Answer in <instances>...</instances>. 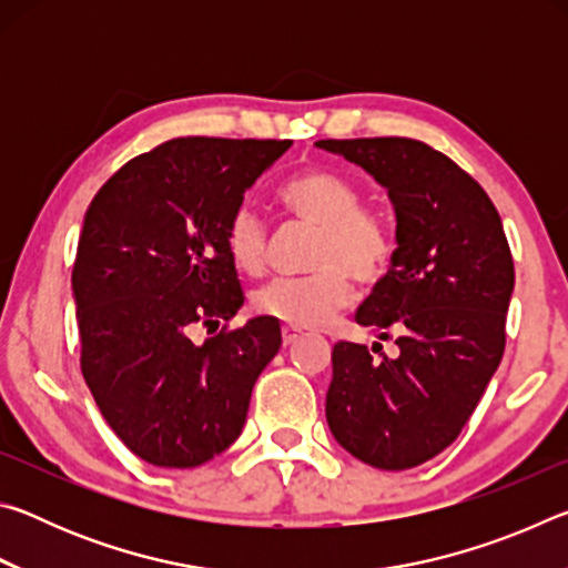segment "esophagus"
<instances>
[{
  "instance_id": "1",
  "label": "esophagus",
  "mask_w": 568,
  "mask_h": 568,
  "mask_svg": "<svg viewBox=\"0 0 568 568\" xmlns=\"http://www.w3.org/2000/svg\"><path fill=\"white\" fill-rule=\"evenodd\" d=\"M303 338V331L291 328V325H283V345H293Z\"/></svg>"
}]
</instances>
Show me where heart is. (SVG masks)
Masks as SVG:
<instances>
[{
	"instance_id": "heart-1",
	"label": "heart",
	"mask_w": 568,
	"mask_h": 568,
	"mask_svg": "<svg viewBox=\"0 0 568 568\" xmlns=\"http://www.w3.org/2000/svg\"><path fill=\"white\" fill-rule=\"evenodd\" d=\"M277 203L301 223L318 230L301 277H277L253 297L257 315L291 328H318L348 303L351 277L376 285L388 273L396 240L386 217L361 207V192L331 170H305L277 190ZM227 255L240 273L257 275L265 265V227L250 210L230 220Z\"/></svg>"
}]
</instances>
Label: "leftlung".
<instances>
[{
  "mask_svg": "<svg viewBox=\"0 0 568 568\" xmlns=\"http://www.w3.org/2000/svg\"><path fill=\"white\" fill-rule=\"evenodd\" d=\"M388 190L396 210L390 271L355 323L396 335V355L373 343L333 345L325 418L363 464L403 470L458 438L506 345L514 257L484 187L444 152L408 138L321 140Z\"/></svg>",
  "mask_w": 568,
  "mask_h": 568,
  "instance_id": "left-lung-1",
  "label": "left lung"
}]
</instances>
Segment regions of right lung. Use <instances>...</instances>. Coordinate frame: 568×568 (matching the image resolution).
Instances as JSON below:
<instances>
[{
	"label": "right lung",
	"mask_w": 568,
	"mask_h": 568,
	"mask_svg": "<svg viewBox=\"0 0 568 568\" xmlns=\"http://www.w3.org/2000/svg\"><path fill=\"white\" fill-rule=\"evenodd\" d=\"M291 140L178 138L132 158L84 215L72 267L82 376L134 456L195 468L233 444L250 393L281 348L253 318L203 345L245 295L225 233L245 192Z\"/></svg>",
	"instance_id": "obj_1"
}]
</instances>
